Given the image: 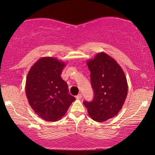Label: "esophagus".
<instances>
[{
	"mask_svg": "<svg viewBox=\"0 0 155 155\" xmlns=\"http://www.w3.org/2000/svg\"><path fill=\"white\" fill-rule=\"evenodd\" d=\"M81 98H82V94H78L77 96H76V99H80Z\"/></svg>",
	"mask_w": 155,
	"mask_h": 155,
	"instance_id": "34e87169",
	"label": "esophagus"
}]
</instances>
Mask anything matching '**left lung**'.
<instances>
[{
    "label": "left lung",
    "mask_w": 155,
    "mask_h": 155,
    "mask_svg": "<svg viewBox=\"0 0 155 155\" xmlns=\"http://www.w3.org/2000/svg\"><path fill=\"white\" fill-rule=\"evenodd\" d=\"M87 65L91 72L94 91L92 101L83 104L95 121L103 122L114 117L122 109L128 94V83L121 67L104 52L97 54Z\"/></svg>",
    "instance_id": "1"
}]
</instances>
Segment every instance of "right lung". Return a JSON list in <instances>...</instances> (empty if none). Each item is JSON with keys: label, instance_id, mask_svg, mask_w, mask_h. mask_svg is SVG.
<instances>
[{"label": "right lung", "instance_id": "right-lung-1", "mask_svg": "<svg viewBox=\"0 0 155 155\" xmlns=\"http://www.w3.org/2000/svg\"><path fill=\"white\" fill-rule=\"evenodd\" d=\"M65 65L56 58L42 57L27 74L25 92L29 105L47 121L60 120L75 100L68 94V84L61 77Z\"/></svg>", "mask_w": 155, "mask_h": 155}]
</instances>
